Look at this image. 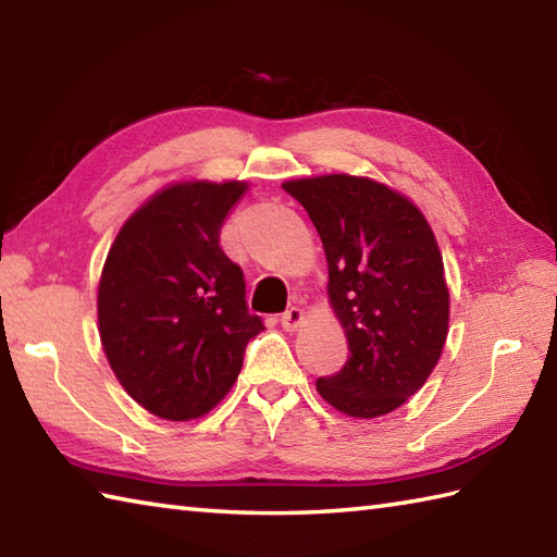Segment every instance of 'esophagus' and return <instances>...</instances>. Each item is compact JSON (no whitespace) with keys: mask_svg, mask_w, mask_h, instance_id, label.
<instances>
[{"mask_svg":"<svg viewBox=\"0 0 557 557\" xmlns=\"http://www.w3.org/2000/svg\"><path fill=\"white\" fill-rule=\"evenodd\" d=\"M280 321H282V327L292 333V330H297L304 323V311L299 309V306H289V309L282 313Z\"/></svg>","mask_w":557,"mask_h":557,"instance_id":"34e87169","label":"esophagus"}]
</instances>
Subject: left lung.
<instances>
[{
  "mask_svg": "<svg viewBox=\"0 0 557 557\" xmlns=\"http://www.w3.org/2000/svg\"><path fill=\"white\" fill-rule=\"evenodd\" d=\"M309 212L327 258V297L349 359L318 377L321 397L375 419L417 395L441 359L449 292L431 224L409 198L366 176L323 174L282 184Z\"/></svg>",
  "mask_w": 557,
  "mask_h": 557,
  "instance_id": "8db88e82",
  "label": "left lung"
}]
</instances>
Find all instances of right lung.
<instances>
[{
    "label": "right lung",
    "mask_w": 557,
    "mask_h": 557,
    "mask_svg": "<svg viewBox=\"0 0 557 557\" xmlns=\"http://www.w3.org/2000/svg\"><path fill=\"white\" fill-rule=\"evenodd\" d=\"M246 182H182L140 206L116 234L98 287L100 342L116 381L168 421L208 413L230 393L246 345L263 327L248 313L242 268L220 230Z\"/></svg>",
    "instance_id": "obj_1"
}]
</instances>
